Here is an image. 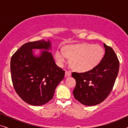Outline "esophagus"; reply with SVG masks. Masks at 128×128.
<instances>
[{"instance_id":"esophagus-1","label":"esophagus","mask_w":128,"mask_h":128,"mask_svg":"<svg viewBox=\"0 0 128 128\" xmlns=\"http://www.w3.org/2000/svg\"><path fill=\"white\" fill-rule=\"evenodd\" d=\"M72 73L70 71H66L65 72V76H70L71 75Z\"/></svg>"}]
</instances>
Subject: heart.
I'll list each match as a JSON object with an SVG mask.
<instances>
[{
	"mask_svg": "<svg viewBox=\"0 0 128 128\" xmlns=\"http://www.w3.org/2000/svg\"><path fill=\"white\" fill-rule=\"evenodd\" d=\"M104 54L105 50L101 45L82 43L65 45L63 50L58 49L55 52V58L59 65L62 66L68 57L70 58L73 69L85 72L97 67L102 60Z\"/></svg>",
	"mask_w": 128,
	"mask_h": 128,
	"instance_id": "b5f03b06",
	"label": "heart"
}]
</instances>
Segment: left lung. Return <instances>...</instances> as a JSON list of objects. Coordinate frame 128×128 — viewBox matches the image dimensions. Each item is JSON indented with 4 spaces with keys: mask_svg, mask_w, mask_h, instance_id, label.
Here are the masks:
<instances>
[{
    "mask_svg": "<svg viewBox=\"0 0 128 128\" xmlns=\"http://www.w3.org/2000/svg\"><path fill=\"white\" fill-rule=\"evenodd\" d=\"M105 55L98 65L84 73L73 72L76 87L73 92L75 99L87 106L102 102L112 91L118 76L120 62L112 48L104 43Z\"/></svg>",
    "mask_w": 128,
    "mask_h": 128,
    "instance_id": "8db88e82",
    "label": "left lung"
}]
</instances>
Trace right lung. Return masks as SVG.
Masks as SVG:
<instances>
[{"instance_id": "obj_1", "label": "right lung", "mask_w": 128, "mask_h": 128, "mask_svg": "<svg viewBox=\"0 0 128 128\" xmlns=\"http://www.w3.org/2000/svg\"><path fill=\"white\" fill-rule=\"evenodd\" d=\"M33 49L41 50L36 56ZM50 40L26 43L12 56L10 61L12 80L16 92L22 100L31 106H40L54 97L64 71L56 64Z\"/></svg>"}]
</instances>
